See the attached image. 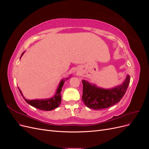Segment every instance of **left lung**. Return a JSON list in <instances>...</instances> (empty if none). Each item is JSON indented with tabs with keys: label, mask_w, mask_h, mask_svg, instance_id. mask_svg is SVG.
I'll return each mask as SVG.
<instances>
[{
	"label": "left lung",
	"mask_w": 149,
	"mask_h": 149,
	"mask_svg": "<svg viewBox=\"0 0 149 149\" xmlns=\"http://www.w3.org/2000/svg\"><path fill=\"white\" fill-rule=\"evenodd\" d=\"M129 83L130 76L127 75L125 81L121 85L112 89H105L82 80V100L88 107L95 110L109 107L120 101L127 91Z\"/></svg>",
	"instance_id": "8db88e82"
}]
</instances>
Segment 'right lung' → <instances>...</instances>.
<instances>
[{
  "mask_svg": "<svg viewBox=\"0 0 149 149\" xmlns=\"http://www.w3.org/2000/svg\"><path fill=\"white\" fill-rule=\"evenodd\" d=\"M24 53L22 54L21 56L23 55ZM65 83L64 80H61V82L59 84V86L58 88V89L56 91V94L53 97L50 99H47V100H27L23 96L22 94V91H20V89L19 88V91L20 94H22V96H23L24 98V100L25 101L27 102L29 104L30 106H33L35 108H37L38 109L40 110H43V111H52L55 108L58 107L60 106L61 101V89L63 86V84Z\"/></svg>",
  "mask_w": 149,
  "mask_h": 149,
  "instance_id": "right-lung-1",
  "label": "right lung"
}]
</instances>
